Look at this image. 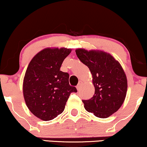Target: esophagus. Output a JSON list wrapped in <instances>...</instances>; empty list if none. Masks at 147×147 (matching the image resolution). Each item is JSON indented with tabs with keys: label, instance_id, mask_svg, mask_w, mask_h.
I'll list each match as a JSON object with an SVG mask.
<instances>
[{
	"label": "esophagus",
	"instance_id": "34e87169",
	"mask_svg": "<svg viewBox=\"0 0 147 147\" xmlns=\"http://www.w3.org/2000/svg\"><path fill=\"white\" fill-rule=\"evenodd\" d=\"M82 86V82H80L79 83H78V86H76V88H77V90H78V91H80V89H81Z\"/></svg>",
	"mask_w": 147,
	"mask_h": 147
}]
</instances>
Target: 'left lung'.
I'll use <instances>...</instances> for the list:
<instances>
[{"mask_svg":"<svg viewBox=\"0 0 147 147\" xmlns=\"http://www.w3.org/2000/svg\"><path fill=\"white\" fill-rule=\"evenodd\" d=\"M78 57L87 65L93 77L95 92L83 100L84 108L98 118L109 117L123 104L127 91V80L119 62L104 51L76 50Z\"/></svg>","mask_w":147,"mask_h":147,"instance_id":"1","label":"left lung"}]
</instances>
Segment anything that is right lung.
Here are the masks:
<instances>
[{"label":"right lung","mask_w":147,"mask_h":147,"mask_svg":"<svg viewBox=\"0 0 147 147\" xmlns=\"http://www.w3.org/2000/svg\"><path fill=\"white\" fill-rule=\"evenodd\" d=\"M71 49H45L30 62L23 81L26 104L35 116L44 121L61 114L70 94L77 92L69 84V74L60 71Z\"/></svg>","instance_id":"right-lung-1"}]
</instances>
